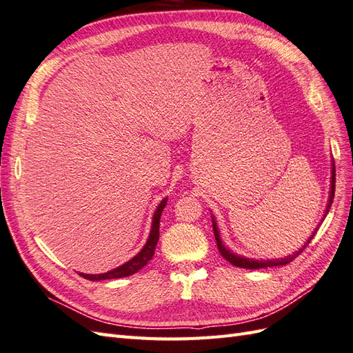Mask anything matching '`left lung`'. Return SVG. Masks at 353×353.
Instances as JSON below:
<instances>
[{"label": "left lung", "mask_w": 353, "mask_h": 353, "mask_svg": "<svg viewBox=\"0 0 353 353\" xmlns=\"http://www.w3.org/2000/svg\"><path fill=\"white\" fill-rule=\"evenodd\" d=\"M334 192H336V165L332 164V170H331V191H330V200H328V205H327V210H325V216L328 214L330 209H331V204H332V200H334ZM319 228V227H318ZM318 228H316L313 231V234L310 236V239L307 240L304 243V246L296 250L294 255H289L286 258H280V259H267V261H258V259H249V258H245V256H240V255H236L232 254V252L225 248L222 245V240L219 237V231H218V227H216V221L213 219V234H214V239H216V243H218V249H219V254L228 261L230 264L236 265V267H240V268H249V270H256V268H267V267H276V265H286L291 263V261H294L298 255L301 254V252L309 246V243L312 241V239L314 237L316 231H318Z\"/></svg>", "instance_id": "left-lung-1"}]
</instances>
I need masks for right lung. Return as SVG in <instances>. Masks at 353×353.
Listing matches in <instances>:
<instances>
[{
  "label": "right lung",
  "instance_id": "1",
  "mask_svg": "<svg viewBox=\"0 0 353 353\" xmlns=\"http://www.w3.org/2000/svg\"><path fill=\"white\" fill-rule=\"evenodd\" d=\"M165 204H167V198H164V200L159 203L155 214H153L152 228H150V234H149V239L146 241V245H144V248L132 259H130L128 263H125L121 267H117L112 271H107V273H103V274H85V273H79V274L85 277V279H88V280H92V282H94V280H108V279L128 277L134 273H137L139 270H141L144 265L149 263V261L153 256V254H155V248H157V243H158V239H159V219H161V213H162V210H164Z\"/></svg>",
  "mask_w": 353,
  "mask_h": 353
}]
</instances>
